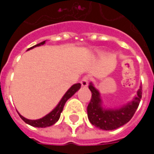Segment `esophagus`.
<instances>
[{
	"label": "esophagus",
	"instance_id": "obj_1",
	"mask_svg": "<svg viewBox=\"0 0 154 154\" xmlns=\"http://www.w3.org/2000/svg\"><path fill=\"white\" fill-rule=\"evenodd\" d=\"M88 81H89V77L87 76L82 77V79L81 80V84L83 87H87L88 86Z\"/></svg>",
	"mask_w": 154,
	"mask_h": 154
}]
</instances>
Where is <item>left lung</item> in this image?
Segmentation results:
<instances>
[{"mask_svg":"<svg viewBox=\"0 0 154 154\" xmlns=\"http://www.w3.org/2000/svg\"><path fill=\"white\" fill-rule=\"evenodd\" d=\"M91 91L90 103L87 106V116L91 125L104 130H113L121 127L132 119L142 97V88H140L134 100L121 108L111 110L104 109L99 91L92 83L89 85Z\"/></svg>","mask_w":154,"mask_h":154,"instance_id":"left-lung-1","label":"left lung"}]
</instances>
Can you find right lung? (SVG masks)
I'll list each match as a JSON object with an SVG mask.
<instances>
[{"label": "right lung", "mask_w": 154, "mask_h": 154, "mask_svg": "<svg viewBox=\"0 0 154 154\" xmlns=\"http://www.w3.org/2000/svg\"><path fill=\"white\" fill-rule=\"evenodd\" d=\"M45 44V41H43V42H41L39 44H36L35 46H33V47L28 48V50L31 49L33 48L37 47V46L43 45V44ZM80 83H77L72 85V86L67 90V92L64 94V96L63 97V98H62V100H60V102L57 104V106L55 107L54 110L51 111L50 113H48V115H46V116H44V117L41 118V119H33V120H32V119H26V118L23 117V116H22L21 115H20V114H19V116H20V117L26 124H28V125H29L31 126H34V127L45 128V127H48V126L53 125H54V124L59 119V118H60L61 113H62V111L63 110L64 105L66 103V101H67L70 97H72L74 94L76 93L77 91L80 89Z\"/></svg>", "instance_id": "1"}]
</instances>
